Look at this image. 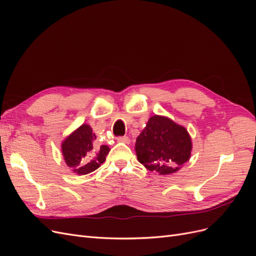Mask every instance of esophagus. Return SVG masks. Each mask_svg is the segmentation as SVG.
Wrapping results in <instances>:
<instances>
[{
    "label": "esophagus",
    "instance_id": "34e87169",
    "mask_svg": "<svg viewBox=\"0 0 256 256\" xmlns=\"http://www.w3.org/2000/svg\"><path fill=\"white\" fill-rule=\"evenodd\" d=\"M118 142H122V143H126V144H129L130 138L127 136H122L118 138Z\"/></svg>",
    "mask_w": 256,
    "mask_h": 256
}]
</instances>
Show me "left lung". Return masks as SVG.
I'll return each mask as SVG.
<instances>
[{"mask_svg":"<svg viewBox=\"0 0 256 256\" xmlns=\"http://www.w3.org/2000/svg\"><path fill=\"white\" fill-rule=\"evenodd\" d=\"M191 138L182 126L164 116L154 115L136 138L138 160L161 175L177 172L190 158Z\"/></svg>","mask_w":256,"mask_h":256,"instance_id":"left-lung-1","label":"left lung"}]
</instances>
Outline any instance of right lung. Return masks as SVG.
<instances>
[{
	"label": "right lung",
	"instance_id": "obj_1",
	"mask_svg": "<svg viewBox=\"0 0 256 256\" xmlns=\"http://www.w3.org/2000/svg\"><path fill=\"white\" fill-rule=\"evenodd\" d=\"M110 148L100 146L88 125H82L62 144V152L66 164L74 173L85 175L94 172L106 161Z\"/></svg>",
	"mask_w": 256,
	"mask_h": 256
}]
</instances>
